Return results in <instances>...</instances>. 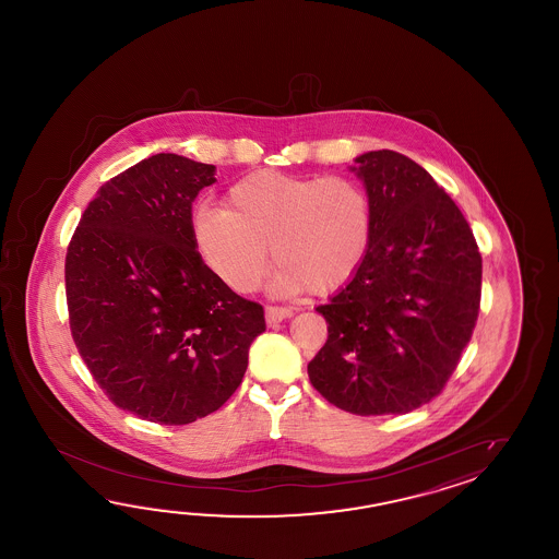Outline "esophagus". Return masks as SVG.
<instances>
[{
    "label": "esophagus",
    "instance_id": "esophagus-1",
    "mask_svg": "<svg viewBox=\"0 0 559 559\" xmlns=\"http://www.w3.org/2000/svg\"><path fill=\"white\" fill-rule=\"evenodd\" d=\"M292 318V309L282 308V306H267L265 308V321L267 323H280V321Z\"/></svg>",
    "mask_w": 559,
    "mask_h": 559
}]
</instances>
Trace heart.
Masks as SVG:
<instances>
[{
    "mask_svg": "<svg viewBox=\"0 0 559 559\" xmlns=\"http://www.w3.org/2000/svg\"><path fill=\"white\" fill-rule=\"evenodd\" d=\"M371 231L368 191L347 176L258 171L227 190L224 207H203L191 219L202 262L239 294L262 282L267 246L280 262L274 292H335L359 272Z\"/></svg>",
    "mask_w": 559,
    "mask_h": 559,
    "instance_id": "b5f03b06",
    "label": "heart"
}]
</instances>
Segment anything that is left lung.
Returning a JSON list of instances; mask_svg holds the SVG:
<instances>
[{
  "mask_svg": "<svg viewBox=\"0 0 559 559\" xmlns=\"http://www.w3.org/2000/svg\"><path fill=\"white\" fill-rule=\"evenodd\" d=\"M356 164L371 243L354 280L318 306L328 342L309 381L349 414L400 416L440 395L457 368L479 311L481 253L460 207L414 159L380 150Z\"/></svg>",
  "mask_w": 559,
  "mask_h": 559,
  "instance_id": "obj_1",
  "label": "left lung"
}]
</instances>
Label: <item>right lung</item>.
<instances>
[{
	"instance_id": "1",
	"label": "right lung",
	"mask_w": 559,
	"mask_h": 559,
	"mask_svg": "<svg viewBox=\"0 0 559 559\" xmlns=\"http://www.w3.org/2000/svg\"><path fill=\"white\" fill-rule=\"evenodd\" d=\"M215 166L157 154L106 181L73 231L66 297L80 356L119 409L183 426L231 397L263 308L207 270L191 203Z\"/></svg>"
}]
</instances>
